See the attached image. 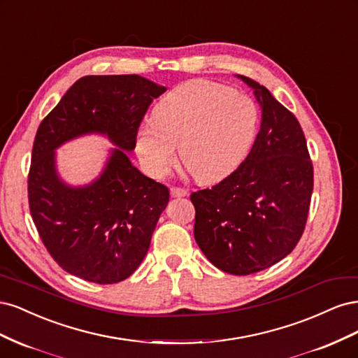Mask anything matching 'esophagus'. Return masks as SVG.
<instances>
[{
	"label": "esophagus",
	"instance_id": "1",
	"mask_svg": "<svg viewBox=\"0 0 358 358\" xmlns=\"http://www.w3.org/2000/svg\"><path fill=\"white\" fill-rule=\"evenodd\" d=\"M170 194H171V196L173 197H185L187 196V189H183V188H178V187H171L170 188Z\"/></svg>",
	"mask_w": 358,
	"mask_h": 358
}]
</instances>
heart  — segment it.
I'll use <instances>...</instances> for the list:
<instances>
[{
	"instance_id": "1",
	"label": "heart",
	"mask_w": 358,
	"mask_h": 358,
	"mask_svg": "<svg viewBox=\"0 0 358 358\" xmlns=\"http://www.w3.org/2000/svg\"><path fill=\"white\" fill-rule=\"evenodd\" d=\"M137 131V152L149 175L166 176L178 150L191 175L216 182L241 164L259 122L255 101L210 80H189L167 92Z\"/></svg>"
}]
</instances>
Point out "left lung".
Here are the masks:
<instances>
[{"mask_svg":"<svg viewBox=\"0 0 358 358\" xmlns=\"http://www.w3.org/2000/svg\"><path fill=\"white\" fill-rule=\"evenodd\" d=\"M254 90L262 124L251 152L230 176L191 194L194 237L222 272L251 275L285 258L305 230L313 167L297 117L266 86Z\"/></svg>","mask_w":358,"mask_h":358,"instance_id":"left-lung-1","label":"left lung"}]
</instances>
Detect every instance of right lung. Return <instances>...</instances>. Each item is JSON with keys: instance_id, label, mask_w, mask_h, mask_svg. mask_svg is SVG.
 Returning <instances> with one entry per match:
<instances>
[{"instance_id": "right-lung-1", "label": "right lung", "mask_w": 358, "mask_h": 358, "mask_svg": "<svg viewBox=\"0 0 358 358\" xmlns=\"http://www.w3.org/2000/svg\"><path fill=\"white\" fill-rule=\"evenodd\" d=\"M164 92L137 74L85 76L41 121L28 175L29 210L41 242L66 272L116 284L143 262L170 192L140 173L124 150L136 148L148 107ZM92 132L118 148L99 178L70 187L57 175L55 149Z\"/></svg>"}]
</instances>
